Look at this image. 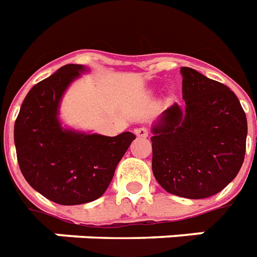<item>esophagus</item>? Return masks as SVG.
Returning <instances> with one entry per match:
<instances>
[{
  "instance_id": "obj_1",
  "label": "esophagus",
  "mask_w": 257,
  "mask_h": 257,
  "mask_svg": "<svg viewBox=\"0 0 257 257\" xmlns=\"http://www.w3.org/2000/svg\"><path fill=\"white\" fill-rule=\"evenodd\" d=\"M134 134H136L137 137H140V138H146V137L149 136V133H148V130H146L145 127H138V128H136V130H134Z\"/></svg>"
}]
</instances>
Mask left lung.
I'll return each instance as SVG.
<instances>
[{"label": "left lung", "instance_id": "obj_1", "mask_svg": "<svg viewBox=\"0 0 257 257\" xmlns=\"http://www.w3.org/2000/svg\"><path fill=\"white\" fill-rule=\"evenodd\" d=\"M183 100L152 124V169L169 194L203 199L218 194L240 171L248 124L237 96L226 85L181 67Z\"/></svg>", "mask_w": 257, "mask_h": 257}]
</instances>
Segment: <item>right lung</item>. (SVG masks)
Segmentation results:
<instances>
[{
	"label": "right lung",
	"mask_w": 257,
	"mask_h": 257,
	"mask_svg": "<svg viewBox=\"0 0 257 257\" xmlns=\"http://www.w3.org/2000/svg\"><path fill=\"white\" fill-rule=\"evenodd\" d=\"M89 67L69 63L28 92L15 123L21 173L34 190L58 204L99 199L136 136L107 137L76 130L61 119L66 90Z\"/></svg>",
	"instance_id": "1"
}]
</instances>
